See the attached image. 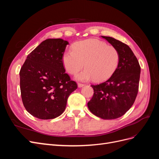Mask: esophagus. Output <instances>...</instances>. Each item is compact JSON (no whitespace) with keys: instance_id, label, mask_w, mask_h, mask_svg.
<instances>
[{"instance_id":"esophagus-1","label":"esophagus","mask_w":159,"mask_h":159,"mask_svg":"<svg viewBox=\"0 0 159 159\" xmlns=\"http://www.w3.org/2000/svg\"><path fill=\"white\" fill-rule=\"evenodd\" d=\"M85 85L84 84H80V83H78V88H82L83 86H84Z\"/></svg>"}]
</instances>
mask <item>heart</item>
Returning <instances> with one entry per match:
<instances>
[{
    "label": "heart",
    "mask_w": 159,
    "mask_h": 159,
    "mask_svg": "<svg viewBox=\"0 0 159 159\" xmlns=\"http://www.w3.org/2000/svg\"><path fill=\"white\" fill-rule=\"evenodd\" d=\"M72 50L64 53L62 62L70 74H77L85 66V69L75 75L77 80L105 81L115 73L119 64L120 54L116 48L97 39L76 42Z\"/></svg>",
    "instance_id": "obj_1"
}]
</instances>
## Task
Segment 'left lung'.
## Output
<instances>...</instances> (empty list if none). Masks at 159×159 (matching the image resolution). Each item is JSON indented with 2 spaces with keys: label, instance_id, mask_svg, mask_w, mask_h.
Returning a JSON list of instances; mask_svg holds the SVG:
<instances>
[{
  "label": "left lung",
  "instance_id": "obj_1",
  "mask_svg": "<svg viewBox=\"0 0 159 159\" xmlns=\"http://www.w3.org/2000/svg\"><path fill=\"white\" fill-rule=\"evenodd\" d=\"M102 37L117 49L120 61L116 71L108 80L91 85L94 93L88 107L98 117L115 119L123 116L135 101L141 67L129 46L112 37Z\"/></svg>",
  "mask_w": 159,
  "mask_h": 159
}]
</instances>
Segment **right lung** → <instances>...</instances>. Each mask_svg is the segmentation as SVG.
Masks as SVG:
<instances>
[{"mask_svg": "<svg viewBox=\"0 0 159 159\" xmlns=\"http://www.w3.org/2000/svg\"><path fill=\"white\" fill-rule=\"evenodd\" d=\"M68 41L49 38L28 55L20 71L22 100L27 111L51 119L64 111L70 95L78 88L62 62Z\"/></svg>", "mask_w": 159, "mask_h": 159, "instance_id": "obj_1", "label": "right lung"}]
</instances>
